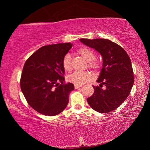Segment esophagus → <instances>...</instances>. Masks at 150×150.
Instances as JSON below:
<instances>
[{
	"instance_id": "1",
	"label": "esophagus",
	"mask_w": 150,
	"mask_h": 150,
	"mask_svg": "<svg viewBox=\"0 0 150 150\" xmlns=\"http://www.w3.org/2000/svg\"><path fill=\"white\" fill-rule=\"evenodd\" d=\"M82 87V85H75V89H77V88H80Z\"/></svg>"
}]
</instances>
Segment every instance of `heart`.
Masks as SVG:
<instances>
[{
    "instance_id": "heart-1",
    "label": "heart",
    "mask_w": 150,
    "mask_h": 150,
    "mask_svg": "<svg viewBox=\"0 0 150 150\" xmlns=\"http://www.w3.org/2000/svg\"><path fill=\"white\" fill-rule=\"evenodd\" d=\"M77 53L80 54L84 59L87 61L88 67L93 69H96L98 67V63L95 60V54L93 50L88 47H81L77 50ZM71 55L66 54L63 59V67L65 71H69L71 67ZM93 77L91 73L88 71H75L68 76V81L75 85H82L87 81L91 80Z\"/></svg>"
}]
</instances>
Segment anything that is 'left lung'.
Returning a JSON list of instances; mask_svg holds the SVG:
<instances>
[{
	"label": "left lung",
	"mask_w": 150,
	"mask_h": 150,
	"mask_svg": "<svg viewBox=\"0 0 150 150\" xmlns=\"http://www.w3.org/2000/svg\"><path fill=\"white\" fill-rule=\"evenodd\" d=\"M87 46L94 48L103 57V68L93 86V95L87 98L88 104L100 113L111 112L123 103L130 95L134 85V73L130 58L122 47L106 39H80ZM105 84V88H102Z\"/></svg>",
	"instance_id": "1"
}]
</instances>
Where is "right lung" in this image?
<instances>
[{"label":"right lung","mask_w":150,"mask_h":150,"mask_svg":"<svg viewBox=\"0 0 150 150\" xmlns=\"http://www.w3.org/2000/svg\"><path fill=\"white\" fill-rule=\"evenodd\" d=\"M72 45L71 43L45 45L30 55L24 65L20 79L22 92L29 105L43 115L62 112L67 107L69 93L74 90L72 83H64L62 63Z\"/></svg>","instance_id":"obj_1"}]
</instances>
